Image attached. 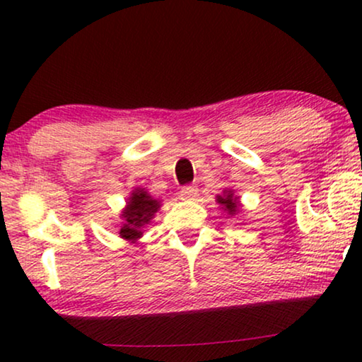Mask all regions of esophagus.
Wrapping results in <instances>:
<instances>
[{"label": "esophagus", "instance_id": "1", "mask_svg": "<svg viewBox=\"0 0 362 362\" xmlns=\"http://www.w3.org/2000/svg\"><path fill=\"white\" fill-rule=\"evenodd\" d=\"M196 194H197L196 186H185V187H181V191H180L181 199H192Z\"/></svg>", "mask_w": 362, "mask_h": 362}]
</instances>
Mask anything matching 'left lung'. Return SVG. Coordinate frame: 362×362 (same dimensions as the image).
<instances>
[{
  "label": "left lung",
  "instance_id": "8db88e82",
  "mask_svg": "<svg viewBox=\"0 0 362 362\" xmlns=\"http://www.w3.org/2000/svg\"><path fill=\"white\" fill-rule=\"evenodd\" d=\"M216 201L222 206L221 209H224V212H227V214H229L230 217L235 216L240 209L239 197L234 196V191H232V189H226L224 192H222V194H217Z\"/></svg>",
  "mask_w": 362,
  "mask_h": 362
}]
</instances>
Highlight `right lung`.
<instances>
[{
	"label": "right lung",
	"instance_id": "add662e5",
	"mask_svg": "<svg viewBox=\"0 0 362 362\" xmlns=\"http://www.w3.org/2000/svg\"><path fill=\"white\" fill-rule=\"evenodd\" d=\"M161 202L153 199L145 189L136 187L128 197L127 207L122 211L120 237L128 242H136L143 235L141 229L150 224L151 217L160 209Z\"/></svg>",
	"mask_w": 362,
	"mask_h": 362
}]
</instances>
